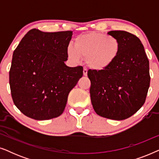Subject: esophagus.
<instances>
[{"instance_id": "esophagus-1", "label": "esophagus", "mask_w": 159, "mask_h": 159, "mask_svg": "<svg viewBox=\"0 0 159 159\" xmlns=\"http://www.w3.org/2000/svg\"><path fill=\"white\" fill-rule=\"evenodd\" d=\"M83 75L84 76H87V75H88V69L86 68H84L83 69Z\"/></svg>"}]
</instances>
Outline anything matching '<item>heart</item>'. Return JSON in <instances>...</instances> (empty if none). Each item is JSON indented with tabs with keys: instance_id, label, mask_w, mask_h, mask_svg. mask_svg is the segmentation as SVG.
Instances as JSON below:
<instances>
[{
	"instance_id": "heart-1",
	"label": "heart",
	"mask_w": 159,
	"mask_h": 159,
	"mask_svg": "<svg viewBox=\"0 0 159 159\" xmlns=\"http://www.w3.org/2000/svg\"><path fill=\"white\" fill-rule=\"evenodd\" d=\"M67 55L73 61L85 58L86 64L95 70L109 67L118 57L120 43L116 37L98 32H89L77 37L75 45L69 44Z\"/></svg>"
}]
</instances>
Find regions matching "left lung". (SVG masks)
Masks as SVG:
<instances>
[{"mask_svg":"<svg viewBox=\"0 0 159 159\" xmlns=\"http://www.w3.org/2000/svg\"><path fill=\"white\" fill-rule=\"evenodd\" d=\"M118 39L120 52L103 70H88L91 103L99 116L123 120L145 103L150 86L149 61L138 37L126 31L108 32Z\"/></svg>","mask_w":159,"mask_h":159,"instance_id":"left-lung-1","label":"left lung"}]
</instances>
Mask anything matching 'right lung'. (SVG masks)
<instances>
[{
	"label": "right lung",
	"mask_w": 159,
	"mask_h": 159,
	"mask_svg": "<svg viewBox=\"0 0 159 159\" xmlns=\"http://www.w3.org/2000/svg\"><path fill=\"white\" fill-rule=\"evenodd\" d=\"M71 31L30 30L13 53L9 84L15 106L30 118L59 116L69 93L83 75L81 66L69 67L66 48Z\"/></svg>",
	"instance_id": "obj_1"
}]
</instances>
